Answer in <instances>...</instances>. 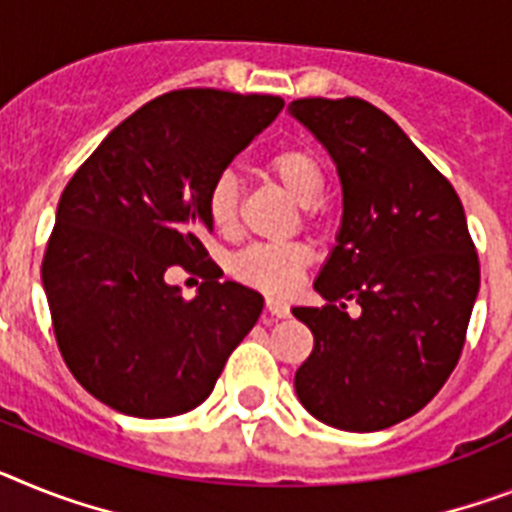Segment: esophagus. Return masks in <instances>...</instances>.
Here are the masks:
<instances>
[{
  "instance_id": "34e87169",
  "label": "esophagus",
  "mask_w": 512,
  "mask_h": 512,
  "mask_svg": "<svg viewBox=\"0 0 512 512\" xmlns=\"http://www.w3.org/2000/svg\"><path fill=\"white\" fill-rule=\"evenodd\" d=\"M265 309H268L273 317H289V304L283 302V299H278V296H268Z\"/></svg>"
}]
</instances>
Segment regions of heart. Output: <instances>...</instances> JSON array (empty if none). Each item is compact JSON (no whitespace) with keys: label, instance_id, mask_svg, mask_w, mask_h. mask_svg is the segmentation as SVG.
Here are the masks:
<instances>
[{"label":"heart","instance_id":"heart-1","mask_svg":"<svg viewBox=\"0 0 512 512\" xmlns=\"http://www.w3.org/2000/svg\"><path fill=\"white\" fill-rule=\"evenodd\" d=\"M268 174L294 197L302 208H312L325 192V171L309 150H278L265 163ZM210 218L216 229L234 231L239 223V182L234 174H221L208 195ZM309 265V252L299 244H255L234 257L236 278L255 283L265 291H289Z\"/></svg>","mask_w":512,"mask_h":512}]
</instances>
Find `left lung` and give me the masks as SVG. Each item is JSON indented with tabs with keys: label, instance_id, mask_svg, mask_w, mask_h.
<instances>
[{
	"label": "left lung",
	"instance_id": "obj_1",
	"mask_svg": "<svg viewBox=\"0 0 512 512\" xmlns=\"http://www.w3.org/2000/svg\"><path fill=\"white\" fill-rule=\"evenodd\" d=\"M289 114L328 150L343 192L336 247L315 278L325 304L291 307L315 336L294 388L322 424L377 432L422 411L458 364L479 257L453 184L385 111L299 98Z\"/></svg>",
	"mask_w": 512,
	"mask_h": 512
}]
</instances>
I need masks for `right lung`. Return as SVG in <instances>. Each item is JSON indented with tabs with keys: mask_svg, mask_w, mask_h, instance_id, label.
Here are the masks:
<instances>
[{
	"mask_svg": "<svg viewBox=\"0 0 512 512\" xmlns=\"http://www.w3.org/2000/svg\"><path fill=\"white\" fill-rule=\"evenodd\" d=\"M281 109L278 96L174 90L114 127L64 187L41 278L64 362L111 409L187 414L255 328V289L213 270L184 299L163 276L208 257L210 187Z\"/></svg>",
	"mask_w": 512,
	"mask_h": 512,
	"instance_id": "right-lung-1",
	"label": "right lung"
}]
</instances>
